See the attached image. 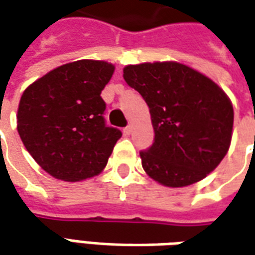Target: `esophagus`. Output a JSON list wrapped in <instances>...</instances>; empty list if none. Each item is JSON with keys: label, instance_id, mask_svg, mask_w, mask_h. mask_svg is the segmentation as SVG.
<instances>
[{"label": "esophagus", "instance_id": "obj_1", "mask_svg": "<svg viewBox=\"0 0 255 255\" xmlns=\"http://www.w3.org/2000/svg\"><path fill=\"white\" fill-rule=\"evenodd\" d=\"M123 132H124V135H131V133H132V127H131V126H127V127L124 128V129H123Z\"/></svg>", "mask_w": 255, "mask_h": 255}]
</instances>
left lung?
<instances>
[{
    "label": "left lung",
    "mask_w": 255,
    "mask_h": 255,
    "mask_svg": "<svg viewBox=\"0 0 255 255\" xmlns=\"http://www.w3.org/2000/svg\"><path fill=\"white\" fill-rule=\"evenodd\" d=\"M124 80L149 106L154 142L142 150L144 172L166 187L202 180L230 149L234 108L213 80L175 63L124 68Z\"/></svg>",
    "instance_id": "obj_1"
}]
</instances>
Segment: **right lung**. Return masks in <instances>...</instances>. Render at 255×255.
I'll use <instances>...</instances> for the list:
<instances>
[{"label":"right lung","mask_w":255,"mask_h":255,"mask_svg":"<svg viewBox=\"0 0 255 255\" xmlns=\"http://www.w3.org/2000/svg\"><path fill=\"white\" fill-rule=\"evenodd\" d=\"M115 67L106 61L64 64L30 84L20 98L17 131L43 171L64 182L98 175L122 131L108 127L101 91Z\"/></svg>","instance_id":"right-lung-1"}]
</instances>
